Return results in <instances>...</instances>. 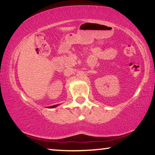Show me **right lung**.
I'll return each mask as SVG.
<instances>
[{"label":"right lung","mask_w":155,"mask_h":155,"mask_svg":"<svg viewBox=\"0 0 155 155\" xmlns=\"http://www.w3.org/2000/svg\"><path fill=\"white\" fill-rule=\"evenodd\" d=\"M57 106H58V104H56V105H54V106H51V107H48V108H50V109H52V108H55Z\"/></svg>","instance_id":"right-lung-1"}]
</instances>
